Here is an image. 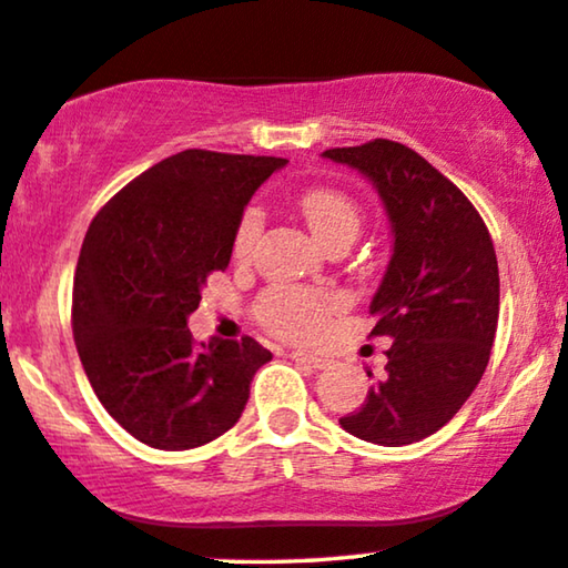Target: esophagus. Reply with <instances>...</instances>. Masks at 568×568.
I'll list each match as a JSON object with an SVG mask.
<instances>
[{"label": "esophagus", "instance_id": "34e87169", "mask_svg": "<svg viewBox=\"0 0 568 568\" xmlns=\"http://www.w3.org/2000/svg\"><path fill=\"white\" fill-rule=\"evenodd\" d=\"M291 359L298 362V365L314 367V371H323V367L331 365V359L320 357V354H310V352H291Z\"/></svg>", "mask_w": 568, "mask_h": 568}]
</instances>
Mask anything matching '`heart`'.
I'll return each instance as SVG.
<instances>
[{"label": "heart", "instance_id": "b5f03b06", "mask_svg": "<svg viewBox=\"0 0 568 568\" xmlns=\"http://www.w3.org/2000/svg\"><path fill=\"white\" fill-rule=\"evenodd\" d=\"M298 214L304 216L306 227L320 245H331L336 241L354 243L359 235L362 214L359 206L349 195L341 190L331 187H312L298 195L296 201ZM264 216L256 206H251L241 216L235 230V256L245 258L256 248L258 235H262ZM336 296L327 293H312V291H288L277 288L264 293L258 302V320L270 327L277 336L291 341H310L323 333L327 320L336 312Z\"/></svg>", "mask_w": 568, "mask_h": 568}]
</instances>
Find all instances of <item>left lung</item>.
<instances>
[{
  "label": "left lung",
  "instance_id": "8db88e82",
  "mask_svg": "<svg viewBox=\"0 0 568 568\" xmlns=\"http://www.w3.org/2000/svg\"><path fill=\"white\" fill-rule=\"evenodd\" d=\"M373 184L392 227V258L373 293V336L386 373L341 428L381 447L439 432L487 371L500 314V275L479 211L423 155L392 140L325 150Z\"/></svg>",
  "mask_w": 568,
  "mask_h": 568
}]
</instances>
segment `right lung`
<instances>
[{
    "label": "right lung",
    "mask_w": 568,
    "mask_h": 568,
    "mask_svg": "<svg viewBox=\"0 0 568 568\" xmlns=\"http://www.w3.org/2000/svg\"><path fill=\"white\" fill-rule=\"evenodd\" d=\"M270 155L182 150L142 172L89 224L73 280V341L102 407L155 449L230 432L270 349L245 336L197 346L187 317L230 264L251 195L285 166Z\"/></svg>",
    "instance_id": "obj_1"
}]
</instances>
